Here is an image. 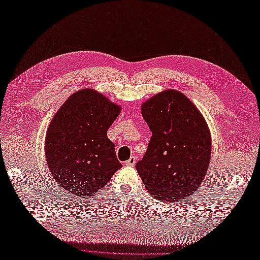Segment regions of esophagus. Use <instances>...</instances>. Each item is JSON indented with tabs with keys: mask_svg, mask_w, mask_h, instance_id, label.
<instances>
[{
	"mask_svg": "<svg viewBox=\"0 0 260 260\" xmlns=\"http://www.w3.org/2000/svg\"><path fill=\"white\" fill-rule=\"evenodd\" d=\"M135 164H136L135 156H131V158L127 159V161L125 162V165H127V167H134Z\"/></svg>",
	"mask_w": 260,
	"mask_h": 260,
	"instance_id": "1",
	"label": "esophagus"
}]
</instances>
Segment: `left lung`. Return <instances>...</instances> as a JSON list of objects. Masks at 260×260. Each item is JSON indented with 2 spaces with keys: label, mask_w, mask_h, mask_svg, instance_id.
I'll list each match as a JSON object with an SVG mask.
<instances>
[{
  "label": "left lung",
  "mask_w": 260,
  "mask_h": 260,
  "mask_svg": "<svg viewBox=\"0 0 260 260\" xmlns=\"http://www.w3.org/2000/svg\"><path fill=\"white\" fill-rule=\"evenodd\" d=\"M152 132L136 170L150 194L176 203L201 185L211 159V133L206 119L184 93L165 89L142 104Z\"/></svg>",
  "instance_id": "8db88e82"
}]
</instances>
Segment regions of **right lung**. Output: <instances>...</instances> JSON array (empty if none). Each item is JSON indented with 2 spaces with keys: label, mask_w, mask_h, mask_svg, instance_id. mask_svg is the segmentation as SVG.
Masks as SVG:
<instances>
[{
  "label": "right lung",
  "mask_w": 260,
  "mask_h": 260,
  "mask_svg": "<svg viewBox=\"0 0 260 260\" xmlns=\"http://www.w3.org/2000/svg\"><path fill=\"white\" fill-rule=\"evenodd\" d=\"M120 110L102 92L85 88L54 114L46 134V159L54 180L69 194L93 196L121 168L107 137Z\"/></svg>",
  "instance_id": "add662e5"
}]
</instances>
